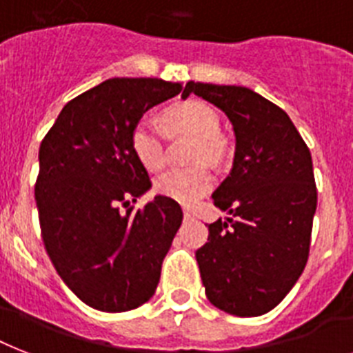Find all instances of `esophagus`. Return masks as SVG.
I'll list each match as a JSON object with an SVG mask.
<instances>
[{"mask_svg": "<svg viewBox=\"0 0 353 353\" xmlns=\"http://www.w3.org/2000/svg\"><path fill=\"white\" fill-rule=\"evenodd\" d=\"M183 217H185L186 221H190V219H194V214H192L188 208H185V210H183Z\"/></svg>", "mask_w": 353, "mask_h": 353, "instance_id": "obj_1", "label": "esophagus"}]
</instances>
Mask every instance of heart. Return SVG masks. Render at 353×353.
Masks as SVG:
<instances>
[{
    "label": "heart",
    "mask_w": 353,
    "mask_h": 353,
    "mask_svg": "<svg viewBox=\"0 0 353 353\" xmlns=\"http://www.w3.org/2000/svg\"><path fill=\"white\" fill-rule=\"evenodd\" d=\"M165 119L172 128L188 132L197 137L192 159L214 161L221 156V141L217 139L219 116L217 112L203 101L177 103L165 112ZM130 147L137 161L150 172H156L165 163V147L161 132L148 117H143L132 128ZM214 176L206 165L190 168H172L156 177L154 188L159 196L174 199L183 205H190L210 190Z\"/></svg>",
    "instance_id": "b5f03b06"
}]
</instances>
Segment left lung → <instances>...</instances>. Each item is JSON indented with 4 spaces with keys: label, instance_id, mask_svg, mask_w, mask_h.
I'll list each match as a JSON object with an SVG mask.
<instances>
[{
    "label": "left lung",
    "instance_id": "obj_1",
    "mask_svg": "<svg viewBox=\"0 0 353 353\" xmlns=\"http://www.w3.org/2000/svg\"><path fill=\"white\" fill-rule=\"evenodd\" d=\"M230 119L236 154L212 194L230 217L208 225L196 252L206 297L239 317L276 308L305 270L317 206L310 150L283 108L246 87L186 83Z\"/></svg>",
    "mask_w": 353,
    "mask_h": 353
}]
</instances>
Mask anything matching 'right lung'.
<instances>
[{
    "instance_id": "add662e5",
    "label": "right lung",
    "mask_w": 353,
    "mask_h": 353,
    "mask_svg": "<svg viewBox=\"0 0 353 353\" xmlns=\"http://www.w3.org/2000/svg\"><path fill=\"white\" fill-rule=\"evenodd\" d=\"M181 88L156 77H112L68 101L41 141L36 205L43 243L63 283L96 310L147 303L181 226L174 199L130 206L152 186L132 152V128Z\"/></svg>"
}]
</instances>
